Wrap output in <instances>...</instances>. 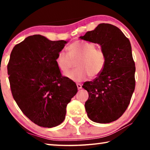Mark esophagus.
<instances>
[{"instance_id":"obj_1","label":"esophagus","mask_w":150,"mask_h":150,"mask_svg":"<svg viewBox=\"0 0 150 150\" xmlns=\"http://www.w3.org/2000/svg\"><path fill=\"white\" fill-rule=\"evenodd\" d=\"M77 87L78 88V89H81V88H82V85H81L80 83H77Z\"/></svg>"}]
</instances>
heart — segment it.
Instances as JSON below:
<instances>
[{"instance_id":"obj_1","label":"heart","mask_w":150,"mask_h":150,"mask_svg":"<svg viewBox=\"0 0 150 150\" xmlns=\"http://www.w3.org/2000/svg\"><path fill=\"white\" fill-rule=\"evenodd\" d=\"M67 54L59 52L55 59L58 69L66 73L75 61L77 67L66 74V77L75 82L87 79L88 75L93 78L100 74L106 63V55L103 50L95 48L93 43L77 41L67 47Z\"/></svg>"}]
</instances>
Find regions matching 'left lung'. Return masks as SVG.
<instances>
[{
    "instance_id": "1",
    "label": "left lung",
    "mask_w": 150,
    "mask_h": 150,
    "mask_svg": "<svg viewBox=\"0 0 150 150\" xmlns=\"http://www.w3.org/2000/svg\"><path fill=\"white\" fill-rule=\"evenodd\" d=\"M79 38L99 44L106 57L100 74L82 87L88 93L85 105L88 117L95 122H112L126 111L135 89L136 67L130 42L118 28L105 23Z\"/></svg>"
}]
</instances>
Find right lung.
<instances>
[{
    "instance_id": "add662e5",
    "label": "right lung",
    "mask_w": 150,
    "mask_h": 150,
    "mask_svg": "<svg viewBox=\"0 0 150 150\" xmlns=\"http://www.w3.org/2000/svg\"><path fill=\"white\" fill-rule=\"evenodd\" d=\"M67 42L30 35L15 45L10 57L7 69L14 99L30 120L44 128L63 122L67 104L78 91L55 63Z\"/></svg>"
}]
</instances>
